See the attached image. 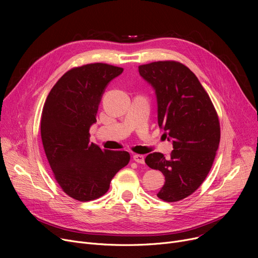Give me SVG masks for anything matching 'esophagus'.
I'll return each mask as SVG.
<instances>
[{
  "mask_svg": "<svg viewBox=\"0 0 258 258\" xmlns=\"http://www.w3.org/2000/svg\"><path fill=\"white\" fill-rule=\"evenodd\" d=\"M133 159L135 162H137V163H140V164H144V156L143 155H134L133 156Z\"/></svg>",
  "mask_w": 258,
  "mask_h": 258,
  "instance_id": "1",
  "label": "esophagus"
}]
</instances>
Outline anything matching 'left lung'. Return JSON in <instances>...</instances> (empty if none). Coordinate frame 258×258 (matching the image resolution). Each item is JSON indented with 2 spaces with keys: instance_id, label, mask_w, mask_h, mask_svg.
Returning <instances> with one entry per match:
<instances>
[{
  "instance_id": "obj_1",
  "label": "left lung",
  "mask_w": 258,
  "mask_h": 258,
  "mask_svg": "<svg viewBox=\"0 0 258 258\" xmlns=\"http://www.w3.org/2000/svg\"><path fill=\"white\" fill-rule=\"evenodd\" d=\"M139 73L155 90L158 124L173 145L169 158L153 153L145 163L165 177L157 197L178 202L194 194L211 169L221 139L219 117L198 77L183 63L155 61L139 66Z\"/></svg>"
}]
</instances>
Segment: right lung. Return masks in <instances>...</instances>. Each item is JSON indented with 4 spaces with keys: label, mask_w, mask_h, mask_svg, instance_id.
Wrapping results in <instances>:
<instances>
[{
    "label": "right lung",
    "mask_w": 258,
    "mask_h": 258,
    "mask_svg": "<svg viewBox=\"0 0 258 258\" xmlns=\"http://www.w3.org/2000/svg\"><path fill=\"white\" fill-rule=\"evenodd\" d=\"M123 69L89 63L66 72L43 107L40 135L54 178L63 192L80 202L102 197L114 175L130 162L124 151H108L90 142L101 97Z\"/></svg>",
    "instance_id": "right-lung-1"
}]
</instances>
